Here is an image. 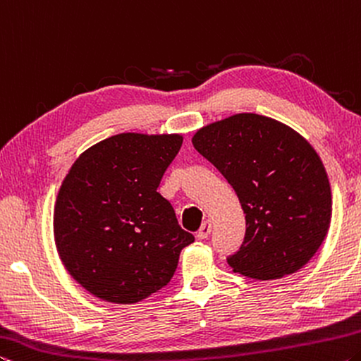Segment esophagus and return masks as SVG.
Instances as JSON below:
<instances>
[{
    "label": "esophagus",
    "mask_w": 361,
    "mask_h": 361,
    "mask_svg": "<svg viewBox=\"0 0 361 361\" xmlns=\"http://www.w3.org/2000/svg\"><path fill=\"white\" fill-rule=\"evenodd\" d=\"M209 233H211V222L206 221V222L202 224V227H200L197 236L200 240H206L209 236Z\"/></svg>",
    "instance_id": "1"
}]
</instances>
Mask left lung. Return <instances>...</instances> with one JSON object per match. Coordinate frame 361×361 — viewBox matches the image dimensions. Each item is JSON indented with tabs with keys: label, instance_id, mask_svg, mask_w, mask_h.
<instances>
[{
	"label": "left lung",
	"instance_id": "obj_1",
	"mask_svg": "<svg viewBox=\"0 0 361 361\" xmlns=\"http://www.w3.org/2000/svg\"><path fill=\"white\" fill-rule=\"evenodd\" d=\"M193 147L221 171L246 214L233 271L256 280L294 274L315 256L331 222V187L320 157L283 123L238 114L197 131Z\"/></svg>",
	"mask_w": 361,
	"mask_h": 361
}]
</instances>
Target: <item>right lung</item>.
<instances>
[{
  "instance_id": "1",
  "label": "right lung",
  "mask_w": 361,
  "mask_h": 361,
  "mask_svg": "<svg viewBox=\"0 0 361 361\" xmlns=\"http://www.w3.org/2000/svg\"><path fill=\"white\" fill-rule=\"evenodd\" d=\"M182 135H111L87 149L62 182L54 209L59 256L94 296L134 304L166 286L195 241L157 192Z\"/></svg>"
}]
</instances>
